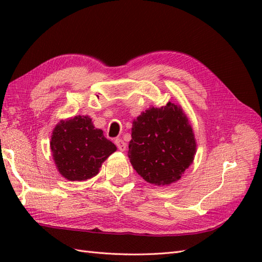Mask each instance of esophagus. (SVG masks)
<instances>
[{
  "instance_id": "1",
  "label": "esophagus",
  "mask_w": 262,
  "mask_h": 262,
  "mask_svg": "<svg viewBox=\"0 0 262 262\" xmlns=\"http://www.w3.org/2000/svg\"><path fill=\"white\" fill-rule=\"evenodd\" d=\"M115 144L117 145V147H118V149L119 151H121V152H124V151H126V148H127V144L121 140V138H117V140L115 141Z\"/></svg>"
}]
</instances>
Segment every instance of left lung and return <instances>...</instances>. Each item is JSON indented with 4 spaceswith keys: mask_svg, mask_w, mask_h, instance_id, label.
<instances>
[{
    "mask_svg": "<svg viewBox=\"0 0 262 262\" xmlns=\"http://www.w3.org/2000/svg\"><path fill=\"white\" fill-rule=\"evenodd\" d=\"M196 154V140L180 105L149 108L133 121L128 158L144 180L157 186L181 178Z\"/></svg>",
    "mask_w": 262,
    "mask_h": 262,
    "instance_id": "8db88e82",
    "label": "left lung"
}]
</instances>
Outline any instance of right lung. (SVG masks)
<instances>
[{
	"label": "right lung",
	"mask_w": 262,
	"mask_h": 262,
	"mask_svg": "<svg viewBox=\"0 0 262 262\" xmlns=\"http://www.w3.org/2000/svg\"><path fill=\"white\" fill-rule=\"evenodd\" d=\"M51 149L59 173L70 181L97 176L99 169L117 147L93 126L89 116L60 120L54 128Z\"/></svg>",
	"instance_id": "add662e5"
}]
</instances>
